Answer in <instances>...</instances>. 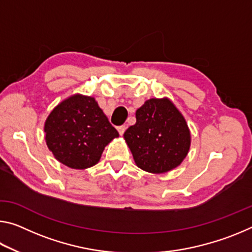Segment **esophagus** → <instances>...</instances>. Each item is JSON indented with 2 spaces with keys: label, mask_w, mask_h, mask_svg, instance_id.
<instances>
[{
  "label": "esophagus",
  "mask_w": 252,
  "mask_h": 252,
  "mask_svg": "<svg viewBox=\"0 0 252 252\" xmlns=\"http://www.w3.org/2000/svg\"><path fill=\"white\" fill-rule=\"evenodd\" d=\"M126 130V126H118V131H119V133H120V135H123V133H125Z\"/></svg>",
  "instance_id": "1"
}]
</instances>
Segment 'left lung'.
<instances>
[{
    "mask_svg": "<svg viewBox=\"0 0 252 252\" xmlns=\"http://www.w3.org/2000/svg\"><path fill=\"white\" fill-rule=\"evenodd\" d=\"M135 119L123 134L135 164L157 174L180 165L189 152L191 134L176 105L168 97H155L136 110Z\"/></svg>",
    "mask_w": 252,
    "mask_h": 252,
    "instance_id": "left-lung-1",
    "label": "left lung"
}]
</instances>
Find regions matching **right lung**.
<instances>
[{"label": "right lung", "instance_id": "add662e5", "mask_svg": "<svg viewBox=\"0 0 252 252\" xmlns=\"http://www.w3.org/2000/svg\"><path fill=\"white\" fill-rule=\"evenodd\" d=\"M44 132L55 159L79 170L96 164L104 148L119 136L94 97L82 94L55 106L46 119Z\"/></svg>", "mask_w": 252, "mask_h": 252}]
</instances>
